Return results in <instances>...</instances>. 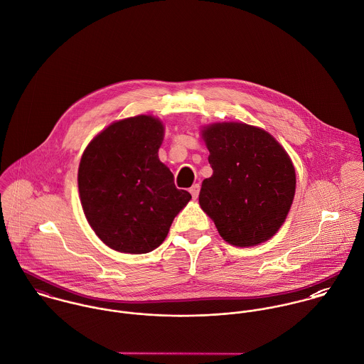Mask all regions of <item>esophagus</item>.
<instances>
[{
	"label": "esophagus",
	"mask_w": 364,
	"mask_h": 364,
	"mask_svg": "<svg viewBox=\"0 0 364 364\" xmlns=\"http://www.w3.org/2000/svg\"><path fill=\"white\" fill-rule=\"evenodd\" d=\"M191 195H192V198L196 200L198 199V196H199V192H200V186L196 183V185H193L192 188H191Z\"/></svg>",
	"instance_id": "34e87169"
}]
</instances>
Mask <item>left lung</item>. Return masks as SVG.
Instances as JSON below:
<instances>
[{
	"label": "left lung",
	"mask_w": 364,
	"mask_h": 364,
	"mask_svg": "<svg viewBox=\"0 0 364 364\" xmlns=\"http://www.w3.org/2000/svg\"><path fill=\"white\" fill-rule=\"evenodd\" d=\"M213 175L199 203L232 245L267 241L284 223L294 199L296 172L283 147L264 130L214 123L203 130Z\"/></svg>",
	"instance_id": "left-lung-1"
}]
</instances>
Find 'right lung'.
<instances>
[{
    "mask_svg": "<svg viewBox=\"0 0 364 364\" xmlns=\"http://www.w3.org/2000/svg\"><path fill=\"white\" fill-rule=\"evenodd\" d=\"M164 126L153 116L119 120L84 151L78 191L85 217L107 247L147 254L162 244L175 215L192 199L159 161Z\"/></svg>",
    "mask_w": 364,
    "mask_h": 364,
    "instance_id": "obj_1",
    "label": "right lung"
}]
</instances>
